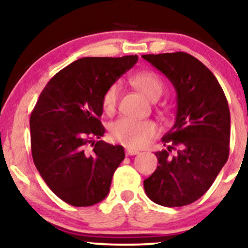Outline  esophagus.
Here are the masks:
<instances>
[{
  "mask_svg": "<svg viewBox=\"0 0 248 248\" xmlns=\"http://www.w3.org/2000/svg\"><path fill=\"white\" fill-rule=\"evenodd\" d=\"M140 153L138 149H133V148H127L126 149V155L128 156H133V155H138Z\"/></svg>",
  "mask_w": 248,
  "mask_h": 248,
  "instance_id": "1",
  "label": "esophagus"
}]
</instances>
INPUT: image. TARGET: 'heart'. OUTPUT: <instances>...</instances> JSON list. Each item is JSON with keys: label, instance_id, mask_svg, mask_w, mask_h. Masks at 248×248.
<instances>
[{"label": "heart", "instance_id": "obj_1", "mask_svg": "<svg viewBox=\"0 0 248 248\" xmlns=\"http://www.w3.org/2000/svg\"><path fill=\"white\" fill-rule=\"evenodd\" d=\"M132 84L150 100H157L163 93V81L152 71H140L130 78ZM118 84L109 85L101 96V106L105 113L109 114L115 109L118 102ZM157 133V126L150 120H135L121 118L110 126V135L115 141L127 147L141 148L149 142Z\"/></svg>", "mask_w": 248, "mask_h": 248}]
</instances>
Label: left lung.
Returning <instances> with one entry per match:
<instances>
[{"mask_svg": "<svg viewBox=\"0 0 248 248\" xmlns=\"http://www.w3.org/2000/svg\"><path fill=\"white\" fill-rule=\"evenodd\" d=\"M175 87L177 112L164 134L166 149L144 179V191L162 206L189 205L205 193L229 158L231 118L223 88L213 73L186 52L143 55Z\"/></svg>", "mask_w": 248, "mask_h": 248, "instance_id": "left-lung-1", "label": "left lung"}]
</instances>
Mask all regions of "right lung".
Instances as JSON below:
<instances>
[{"mask_svg": "<svg viewBox=\"0 0 248 248\" xmlns=\"http://www.w3.org/2000/svg\"><path fill=\"white\" fill-rule=\"evenodd\" d=\"M138 59H78L53 76L37 100L30 116L33 162L47 186L70 205H94L109 192L124 150L95 141L105 134L101 96ZM87 144L92 153L86 152Z\"/></svg>", "mask_w": 248, "mask_h": 248, "instance_id": "obj_1", "label": "right lung"}]
</instances>
